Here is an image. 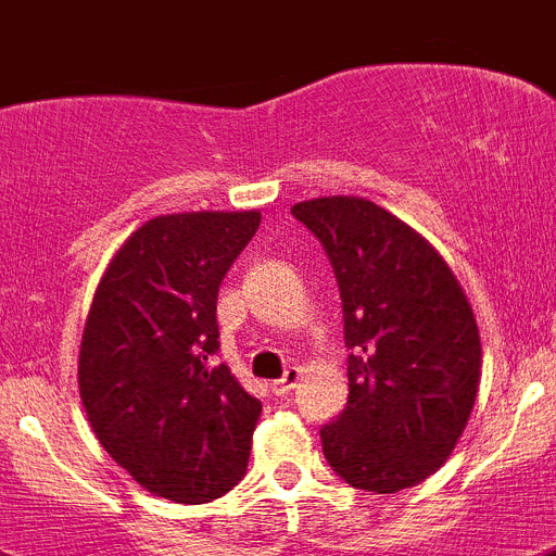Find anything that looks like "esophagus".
<instances>
[{"instance_id": "esophagus-1", "label": "esophagus", "mask_w": 556, "mask_h": 556, "mask_svg": "<svg viewBox=\"0 0 556 556\" xmlns=\"http://www.w3.org/2000/svg\"><path fill=\"white\" fill-rule=\"evenodd\" d=\"M299 378H302V370H299V367H288V370H285V376L279 378V381L271 383V392L279 397L290 395V392L295 389V383H299Z\"/></svg>"}]
</instances>
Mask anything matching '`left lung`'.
I'll return each instance as SVG.
<instances>
[{
	"instance_id": "8db88e82",
	"label": "left lung",
	"mask_w": 556,
	"mask_h": 556,
	"mask_svg": "<svg viewBox=\"0 0 556 556\" xmlns=\"http://www.w3.org/2000/svg\"><path fill=\"white\" fill-rule=\"evenodd\" d=\"M342 299L349 406L320 428L324 455L362 491L397 494L458 444L480 383V331L464 288L417 230L362 197L295 202Z\"/></svg>"
}]
</instances>
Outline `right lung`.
Wrapping results in <instances>:
<instances>
[{"label": "right lung", "instance_id": "right-lung-1", "mask_svg": "<svg viewBox=\"0 0 556 556\" xmlns=\"http://www.w3.org/2000/svg\"><path fill=\"white\" fill-rule=\"evenodd\" d=\"M257 227V211L144 222L87 313L79 395L92 433L144 491L180 505L219 500L247 471L263 406L214 367L216 295Z\"/></svg>", "mask_w": 556, "mask_h": 556}]
</instances>
